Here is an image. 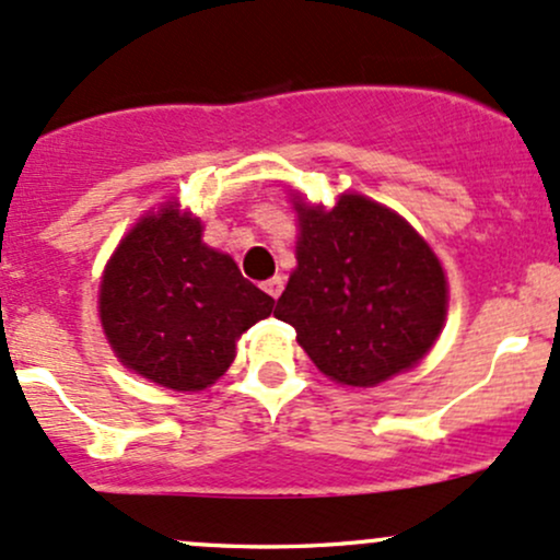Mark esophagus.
Returning a JSON list of instances; mask_svg holds the SVG:
<instances>
[{"mask_svg": "<svg viewBox=\"0 0 560 560\" xmlns=\"http://www.w3.org/2000/svg\"><path fill=\"white\" fill-rule=\"evenodd\" d=\"M262 290H266L270 298H279L281 292H284V279H281V276H273V279H268L266 284H262Z\"/></svg>", "mask_w": 560, "mask_h": 560, "instance_id": "esophagus-1", "label": "esophagus"}]
</instances>
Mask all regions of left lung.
Here are the masks:
<instances>
[{"label":"left lung","mask_w":560,"mask_h":560,"mask_svg":"<svg viewBox=\"0 0 560 560\" xmlns=\"http://www.w3.org/2000/svg\"><path fill=\"white\" fill-rule=\"evenodd\" d=\"M298 268L273 316L327 377L372 388L415 366L444 327L439 257L404 218L366 196L342 194L331 210L294 205Z\"/></svg>","instance_id":"obj_1"}]
</instances>
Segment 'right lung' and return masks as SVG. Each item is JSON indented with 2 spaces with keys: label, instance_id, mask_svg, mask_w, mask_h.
<instances>
[{
  "label": "right lung",
  "instance_id": "right-lung-1",
  "mask_svg": "<svg viewBox=\"0 0 560 560\" xmlns=\"http://www.w3.org/2000/svg\"><path fill=\"white\" fill-rule=\"evenodd\" d=\"M223 252L201 242L199 218L151 212L127 233L101 281V322L127 370L172 390H201L231 366L236 340L270 316Z\"/></svg>",
  "mask_w": 560,
  "mask_h": 560
}]
</instances>
